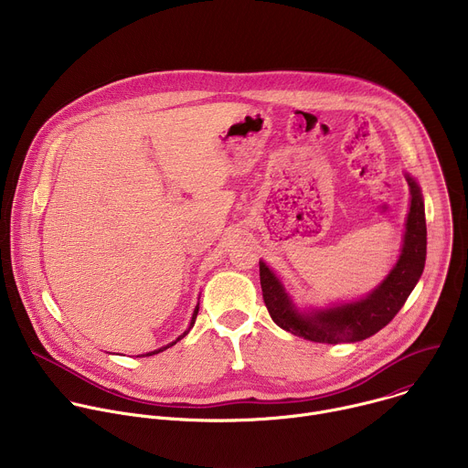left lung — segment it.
<instances>
[{"mask_svg": "<svg viewBox=\"0 0 468 468\" xmlns=\"http://www.w3.org/2000/svg\"><path fill=\"white\" fill-rule=\"evenodd\" d=\"M408 183L411 186V207L402 255L387 280L365 300L318 311L311 316L300 314L269 266L259 262L264 305L282 329L313 343H356L372 337L398 314L420 280L426 262V215L422 196L410 176Z\"/></svg>", "mask_w": 468, "mask_h": 468, "instance_id": "1", "label": "left lung"}]
</instances>
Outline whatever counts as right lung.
<instances>
[{
	"mask_svg": "<svg viewBox=\"0 0 468 468\" xmlns=\"http://www.w3.org/2000/svg\"><path fill=\"white\" fill-rule=\"evenodd\" d=\"M197 309H199V305H196V309H194V314H192V320H190V327H192V325H194V322H196V316H197ZM190 327H188V329H186V331H185V333H183V335H181V337H179V339H183V337H185V335H186V333H188V331H190ZM179 339H177V341H179ZM174 345H176V343H172V345H168V346H165V348H161V350H155V352H150V354H146V356H154V354H159V352H163V350H166V348H170V346H174Z\"/></svg>",
	"mask_w": 468,
	"mask_h": 468,
	"instance_id": "1",
	"label": "right lung"
}]
</instances>
